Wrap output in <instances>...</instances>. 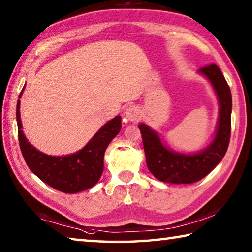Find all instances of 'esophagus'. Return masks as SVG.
Wrapping results in <instances>:
<instances>
[{"label":"esophagus","instance_id":"1","mask_svg":"<svg viewBox=\"0 0 252 252\" xmlns=\"http://www.w3.org/2000/svg\"><path fill=\"white\" fill-rule=\"evenodd\" d=\"M125 117L129 121H138L141 118V111L135 105H130L129 108H126Z\"/></svg>","mask_w":252,"mask_h":252}]
</instances>
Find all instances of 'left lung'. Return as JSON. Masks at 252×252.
<instances>
[{"mask_svg": "<svg viewBox=\"0 0 252 252\" xmlns=\"http://www.w3.org/2000/svg\"><path fill=\"white\" fill-rule=\"evenodd\" d=\"M199 72L210 81L220 106L215 139L207 148L194 155L174 152L162 144L156 131L144 123L139 125L148 168L162 182L181 185L201 180L216 168L227 152L231 133V91L218 65L209 64Z\"/></svg>", "mask_w": 252, "mask_h": 252, "instance_id": "1", "label": "left lung"}]
</instances>
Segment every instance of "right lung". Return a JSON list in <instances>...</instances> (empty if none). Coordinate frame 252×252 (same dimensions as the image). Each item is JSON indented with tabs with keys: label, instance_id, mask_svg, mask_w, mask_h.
I'll list each match as a JSON object with an SVG mask.
<instances>
[{
	"label": "right lung",
	"instance_id": "obj_1",
	"mask_svg": "<svg viewBox=\"0 0 252 252\" xmlns=\"http://www.w3.org/2000/svg\"><path fill=\"white\" fill-rule=\"evenodd\" d=\"M23 90L24 88L19 99ZM16 121L21 152L28 167L46 185L64 193L80 192L99 181L103 172L104 152L121 130V117L117 116L105 123L80 151L70 156L53 157L42 153L25 138L20 117V100L16 104Z\"/></svg>",
	"mask_w": 252,
	"mask_h": 252
}]
</instances>
